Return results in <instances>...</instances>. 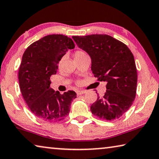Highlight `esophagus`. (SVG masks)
Segmentation results:
<instances>
[{"mask_svg": "<svg viewBox=\"0 0 159 159\" xmlns=\"http://www.w3.org/2000/svg\"><path fill=\"white\" fill-rule=\"evenodd\" d=\"M85 93V90H78L76 91V94L77 95H83V94H84Z\"/></svg>", "mask_w": 159, "mask_h": 159, "instance_id": "obj_1", "label": "esophagus"}]
</instances>
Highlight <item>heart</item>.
I'll return each instance as SVG.
<instances>
[{
	"instance_id": "obj_1",
	"label": "heart",
	"mask_w": 159,
	"mask_h": 159,
	"mask_svg": "<svg viewBox=\"0 0 159 159\" xmlns=\"http://www.w3.org/2000/svg\"><path fill=\"white\" fill-rule=\"evenodd\" d=\"M85 56H87V54H86L84 52V51L81 50H78L74 52V59H75V60L84 57H85Z\"/></svg>"
}]
</instances>
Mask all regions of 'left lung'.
<instances>
[{
    "mask_svg": "<svg viewBox=\"0 0 159 159\" xmlns=\"http://www.w3.org/2000/svg\"><path fill=\"white\" fill-rule=\"evenodd\" d=\"M72 38L91 57L94 76L107 82L106 93L90 106L91 112L100 119H118L136 96L138 73L133 53L125 44L107 34Z\"/></svg>",
    "mask_w": 159,
    "mask_h": 159,
    "instance_id": "left-lung-1",
    "label": "left lung"
}]
</instances>
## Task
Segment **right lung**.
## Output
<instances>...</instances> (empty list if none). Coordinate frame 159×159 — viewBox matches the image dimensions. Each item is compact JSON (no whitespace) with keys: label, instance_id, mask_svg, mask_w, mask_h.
Wrapping results in <instances>:
<instances>
[{"label":"right lung","instance_id":"right-lung-1","mask_svg":"<svg viewBox=\"0 0 159 159\" xmlns=\"http://www.w3.org/2000/svg\"><path fill=\"white\" fill-rule=\"evenodd\" d=\"M74 47L70 38L52 34L35 41L23 54L18 73L20 91L29 109L39 119L57 122L69 114L76 94L73 90L62 95L55 92L50 87V77L57 73L66 52Z\"/></svg>","mask_w":159,"mask_h":159}]
</instances>
